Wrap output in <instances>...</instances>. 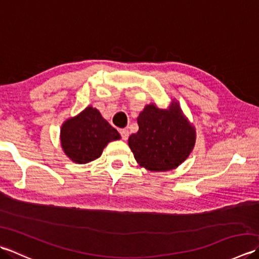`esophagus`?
Listing matches in <instances>:
<instances>
[{
	"instance_id": "obj_1",
	"label": "esophagus",
	"mask_w": 259,
	"mask_h": 259,
	"mask_svg": "<svg viewBox=\"0 0 259 259\" xmlns=\"http://www.w3.org/2000/svg\"><path fill=\"white\" fill-rule=\"evenodd\" d=\"M120 136H121V138H122L123 140H126L129 138V131L126 130V129H120Z\"/></svg>"
}]
</instances>
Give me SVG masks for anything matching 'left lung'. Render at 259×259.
I'll return each mask as SVG.
<instances>
[{"mask_svg":"<svg viewBox=\"0 0 259 259\" xmlns=\"http://www.w3.org/2000/svg\"><path fill=\"white\" fill-rule=\"evenodd\" d=\"M139 130L128 144L140 166L150 171H167L186 160L195 145L194 126L181 113L178 103L161 110L150 104L138 119Z\"/></svg>","mask_w":259,"mask_h":259,"instance_id":"left-lung-1","label":"left lung"}]
</instances>
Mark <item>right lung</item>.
I'll return each instance as SVG.
<instances>
[{
  "instance_id": "add662e5",
  "label": "right lung",
  "mask_w": 259,
  "mask_h": 259,
  "mask_svg": "<svg viewBox=\"0 0 259 259\" xmlns=\"http://www.w3.org/2000/svg\"><path fill=\"white\" fill-rule=\"evenodd\" d=\"M118 139V131L92 107H88L75 118L69 119L61 129L63 150L76 163L95 160L101 156L108 142Z\"/></svg>"
}]
</instances>
